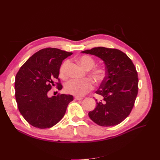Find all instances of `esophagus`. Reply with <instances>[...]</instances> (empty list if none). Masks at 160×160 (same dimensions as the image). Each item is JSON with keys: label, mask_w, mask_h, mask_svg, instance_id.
I'll list each match as a JSON object with an SVG mask.
<instances>
[{"label": "esophagus", "mask_w": 160, "mask_h": 160, "mask_svg": "<svg viewBox=\"0 0 160 160\" xmlns=\"http://www.w3.org/2000/svg\"><path fill=\"white\" fill-rule=\"evenodd\" d=\"M74 99H75V100H77V101H79V100H82V99H83V98H80V97L75 96V97H74Z\"/></svg>", "instance_id": "esophagus-1"}]
</instances>
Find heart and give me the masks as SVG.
Listing matches in <instances>:
<instances>
[{"label": "heart", "instance_id": "1", "mask_svg": "<svg viewBox=\"0 0 160 160\" xmlns=\"http://www.w3.org/2000/svg\"><path fill=\"white\" fill-rule=\"evenodd\" d=\"M80 65L86 70H89V76L95 83L99 84L105 77V69L103 67H94L95 60L88 55H83L78 59ZM69 65V61H66L60 67L59 74L62 78L67 75L66 69ZM93 89V83L89 79L81 81L71 79L65 85V90L67 93L77 96H82Z\"/></svg>", "mask_w": 160, "mask_h": 160}]
</instances>
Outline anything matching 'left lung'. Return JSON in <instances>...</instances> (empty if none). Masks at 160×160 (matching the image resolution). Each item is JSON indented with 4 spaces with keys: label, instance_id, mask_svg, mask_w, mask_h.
I'll return each instance as SVG.
<instances>
[{
    "label": "left lung",
    "instance_id": "obj_1",
    "mask_svg": "<svg viewBox=\"0 0 160 160\" xmlns=\"http://www.w3.org/2000/svg\"><path fill=\"white\" fill-rule=\"evenodd\" d=\"M82 53L93 55L103 60L105 77L95 93L102 96L96 99L94 110L89 112L90 119L101 126L118 125L132 111L138 92V77L135 65L128 56L115 49L95 47Z\"/></svg>",
    "mask_w": 160,
    "mask_h": 160
}]
</instances>
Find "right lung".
Masks as SVG:
<instances>
[{"label":"right lung","mask_w":160,"mask_h":160,"mask_svg":"<svg viewBox=\"0 0 160 160\" xmlns=\"http://www.w3.org/2000/svg\"><path fill=\"white\" fill-rule=\"evenodd\" d=\"M72 52L56 48H45L32 55L18 71L15 77V98L20 113L27 122L40 129L54 126L63 118L71 95L61 94L48 97L55 85L59 90L62 85L59 79L62 62Z\"/></svg>","instance_id":"add662e5"}]
</instances>
